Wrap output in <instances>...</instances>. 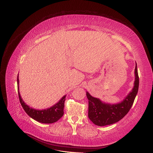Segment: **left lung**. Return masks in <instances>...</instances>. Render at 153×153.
Masks as SVG:
<instances>
[{"mask_svg":"<svg viewBox=\"0 0 153 153\" xmlns=\"http://www.w3.org/2000/svg\"><path fill=\"white\" fill-rule=\"evenodd\" d=\"M139 76L137 64L135 68V82L132 90L122 101L117 104L102 102L91 96L88 92L86 95L89 100L88 116L94 124L99 126L110 125L120 121L129 111L133 105L139 89Z\"/></svg>","mask_w":153,"mask_h":153,"instance_id":"left-lung-1","label":"left lung"}]
</instances>
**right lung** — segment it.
I'll list each match as a JSON object with an SVG mask.
<instances>
[{
  "instance_id": "1",
  "label": "right lung",
  "mask_w": 153,
  "mask_h": 153,
  "mask_svg": "<svg viewBox=\"0 0 153 153\" xmlns=\"http://www.w3.org/2000/svg\"><path fill=\"white\" fill-rule=\"evenodd\" d=\"M18 82V95L19 99V102L23 107V108L25 110V112L27 113V114L30 116L31 118L36 120V121L43 123H52L57 122L62 116L64 115V102L66 100V96L62 97V99L58 101L56 104H55L53 106L50 107L46 109L43 110H37L30 107L24 102L22 100L20 93L19 91V77L18 76L17 77Z\"/></svg>"
}]
</instances>
